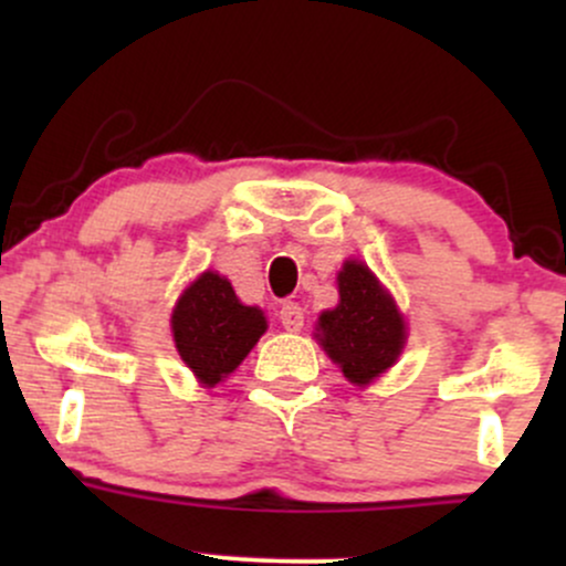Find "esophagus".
Masks as SVG:
<instances>
[{
	"label": "esophagus",
	"mask_w": 566,
	"mask_h": 566,
	"mask_svg": "<svg viewBox=\"0 0 566 566\" xmlns=\"http://www.w3.org/2000/svg\"><path fill=\"white\" fill-rule=\"evenodd\" d=\"M303 308L297 303H284L282 311H279V322H282V327L290 329V333L303 329Z\"/></svg>",
	"instance_id": "1"
}]
</instances>
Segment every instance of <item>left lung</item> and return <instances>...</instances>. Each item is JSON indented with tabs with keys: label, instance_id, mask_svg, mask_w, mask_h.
Segmentation results:
<instances>
[{
	"label": "left lung",
	"instance_id": "left-lung-1",
	"mask_svg": "<svg viewBox=\"0 0 566 566\" xmlns=\"http://www.w3.org/2000/svg\"><path fill=\"white\" fill-rule=\"evenodd\" d=\"M337 292L340 303L322 311L316 340L354 386H369L399 359L407 343L405 316L361 261L343 263Z\"/></svg>",
	"mask_w": 566,
	"mask_h": 566
}]
</instances>
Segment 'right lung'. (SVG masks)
Masks as SVG:
<instances>
[{
    "instance_id": "add662e5",
    "label": "right lung",
    "mask_w": 566,
    "mask_h": 566,
    "mask_svg": "<svg viewBox=\"0 0 566 566\" xmlns=\"http://www.w3.org/2000/svg\"><path fill=\"white\" fill-rule=\"evenodd\" d=\"M265 327L263 311L239 303L229 279L216 271H205L188 284L172 308L175 348L207 388L242 365Z\"/></svg>"
}]
</instances>
